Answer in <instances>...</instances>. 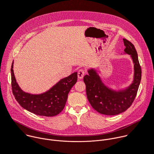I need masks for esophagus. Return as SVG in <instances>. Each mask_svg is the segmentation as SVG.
Returning <instances> with one entry per match:
<instances>
[{
  "mask_svg": "<svg viewBox=\"0 0 154 154\" xmlns=\"http://www.w3.org/2000/svg\"><path fill=\"white\" fill-rule=\"evenodd\" d=\"M85 71L84 70V69H80L78 70V77L79 79H82L84 76L85 75Z\"/></svg>",
  "mask_w": 154,
  "mask_h": 154,
  "instance_id": "1",
  "label": "esophagus"
}]
</instances>
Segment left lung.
<instances>
[{
	"label": "left lung",
	"mask_w": 154,
	"mask_h": 154,
	"mask_svg": "<svg viewBox=\"0 0 154 154\" xmlns=\"http://www.w3.org/2000/svg\"><path fill=\"white\" fill-rule=\"evenodd\" d=\"M125 54L131 56L134 63V79L132 84L125 89L114 90L106 86L94 69L88 70V75L84 77L86 85L87 99L91 106L98 112L114 116L125 111L134 102L140 84L141 69L134 46L123 38Z\"/></svg>",
	"instance_id": "1"
}]
</instances>
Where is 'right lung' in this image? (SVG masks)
I'll return each instance as SVG.
<instances>
[{
  "label": "right lung",
  "mask_w": 154,
  "mask_h": 154,
  "mask_svg": "<svg viewBox=\"0 0 154 154\" xmlns=\"http://www.w3.org/2000/svg\"><path fill=\"white\" fill-rule=\"evenodd\" d=\"M11 69L13 93L21 106L36 115L52 117L60 113L67 100L68 93L78 79L77 72L61 79L47 91L38 94L25 92L17 84L13 70Z\"/></svg>",
  "instance_id": "obj_1"
}]
</instances>
